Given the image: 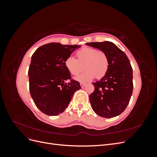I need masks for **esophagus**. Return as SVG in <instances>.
<instances>
[{
	"label": "esophagus",
	"mask_w": 157,
	"mask_h": 157,
	"mask_svg": "<svg viewBox=\"0 0 157 157\" xmlns=\"http://www.w3.org/2000/svg\"><path fill=\"white\" fill-rule=\"evenodd\" d=\"M80 86H81V87H84V86H85V84H85V83H84V82H80Z\"/></svg>",
	"instance_id": "obj_1"
}]
</instances>
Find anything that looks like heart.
Segmentation results:
<instances>
[{"mask_svg":"<svg viewBox=\"0 0 157 157\" xmlns=\"http://www.w3.org/2000/svg\"><path fill=\"white\" fill-rule=\"evenodd\" d=\"M76 54L77 59L69 56L65 59V66L73 75L81 72L84 65L85 70L76 79L79 81H88L96 77L101 78L107 73L109 61L107 54L103 50L84 46L79 49Z\"/></svg>","mask_w":157,"mask_h":157,"instance_id":"heart-1","label":"heart"}]
</instances>
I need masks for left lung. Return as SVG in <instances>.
<instances>
[{
  "label": "left lung",
  "instance_id": "obj_1",
  "mask_svg": "<svg viewBox=\"0 0 157 157\" xmlns=\"http://www.w3.org/2000/svg\"><path fill=\"white\" fill-rule=\"evenodd\" d=\"M87 45L103 50L107 54V73L92 83L94 91L90 95L94 111L104 118L119 115L129 103L133 92V69L124 52L111 42H89Z\"/></svg>",
  "mask_w": 157,
  "mask_h": 157
}]
</instances>
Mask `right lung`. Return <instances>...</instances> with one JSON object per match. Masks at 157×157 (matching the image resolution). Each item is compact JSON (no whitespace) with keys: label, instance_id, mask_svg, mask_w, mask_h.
<instances>
[{"label":"right lung","instance_id":"obj_1","mask_svg":"<svg viewBox=\"0 0 157 157\" xmlns=\"http://www.w3.org/2000/svg\"><path fill=\"white\" fill-rule=\"evenodd\" d=\"M80 46L51 42L39 47L32 56L28 71L30 94L37 108L47 115L63 113L74 93L81 88L65 66L66 58Z\"/></svg>","mask_w":157,"mask_h":157}]
</instances>
